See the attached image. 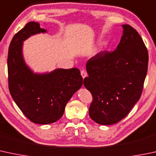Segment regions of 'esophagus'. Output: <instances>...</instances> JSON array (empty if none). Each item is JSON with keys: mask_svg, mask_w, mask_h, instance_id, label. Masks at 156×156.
Returning a JSON list of instances; mask_svg holds the SVG:
<instances>
[{"mask_svg": "<svg viewBox=\"0 0 156 156\" xmlns=\"http://www.w3.org/2000/svg\"><path fill=\"white\" fill-rule=\"evenodd\" d=\"M81 76H82L83 79V78H86L87 76V72L85 71L84 69L81 70Z\"/></svg>", "mask_w": 156, "mask_h": 156, "instance_id": "34e87169", "label": "esophagus"}]
</instances>
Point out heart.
I'll list each match as a JSON object with an SVG mask.
<instances>
[{"label": "heart", "mask_w": 156, "mask_h": 156, "mask_svg": "<svg viewBox=\"0 0 156 156\" xmlns=\"http://www.w3.org/2000/svg\"><path fill=\"white\" fill-rule=\"evenodd\" d=\"M106 48V44L105 43H101L99 45V47H98V48L96 49V54H99V53H101L102 51H104L105 49Z\"/></svg>", "instance_id": "heart-1"}]
</instances>
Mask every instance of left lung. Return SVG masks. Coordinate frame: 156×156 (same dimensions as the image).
Instances as JSON below:
<instances>
[{"mask_svg":"<svg viewBox=\"0 0 156 156\" xmlns=\"http://www.w3.org/2000/svg\"><path fill=\"white\" fill-rule=\"evenodd\" d=\"M116 50L97 54L87 63L83 85L91 93L90 117L100 125L117 123L129 114L141 95L149 55L135 29L122 24Z\"/></svg>","mask_w":156,"mask_h":156,"instance_id":"left-lung-1","label":"left lung"}]
</instances>
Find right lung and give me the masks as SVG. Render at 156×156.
<instances>
[{
	"mask_svg": "<svg viewBox=\"0 0 156 156\" xmlns=\"http://www.w3.org/2000/svg\"><path fill=\"white\" fill-rule=\"evenodd\" d=\"M47 32L38 22L27 23L13 37L7 59L9 90L13 100L31 122L41 125L60 119L67 102L83 84L76 68L40 73H34L26 63L23 55L24 41Z\"/></svg>",
	"mask_w": 156,
	"mask_h": 156,
	"instance_id": "obj_1",
	"label": "right lung"
}]
</instances>
